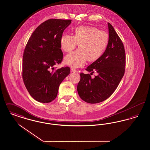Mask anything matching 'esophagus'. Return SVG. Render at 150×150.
<instances>
[{
	"mask_svg": "<svg viewBox=\"0 0 150 150\" xmlns=\"http://www.w3.org/2000/svg\"><path fill=\"white\" fill-rule=\"evenodd\" d=\"M77 71H77L76 70L74 69V68H71V72H75Z\"/></svg>",
	"mask_w": 150,
	"mask_h": 150,
	"instance_id": "esophagus-1",
	"label": "esophagus"
}]
</instances>
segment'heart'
I'll return each mask as SVG.
<instances>
[{
    "instance_id": "heart-1",
    "label": "heart",
    "mask_w": 150,
    "mask_h": 150,
    "mask_svg": "<svg viewBox=\"0 0 150 150\" xmlns=\"http://www.w3.org/2000/svg\"><path fill=\"white\" fill-rule=\"evenodd\" d=\"M108 42L109 35L106 31L93 26H79L74 30L73 36L64 34L61 38V47L65 52H71L78 44L79 48L66 56L64 62L72 67H79L86 60L94 62L103 55Z\"/></svg>"
}]
</instances>
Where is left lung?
<instances>
[{
    "label": "left lung",
    "mask_w": 150,
    "mask_h": 150,
    "mask_svg": "<svg viewBox=\"0 0 150 150\" xmlns=\"http://www.w3.org/2000/svg\"><path fill=\"white\" fill-rule=\"evenodd\" d=\"M109 42L106 50L100 59L86 70L91 74L96 71L94 79L90 74L81 72L77 90L80 97L87 103H97L107 99L119 86L125 67V51L121 39L113 26L108 23Z\"/></svg>",
    "instance_id": "1"
}]
</instances>
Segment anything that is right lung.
<instances>
[{
  "label": "right lung",
  "instance_id": "right-lung-1",
  "mask_svg": "<svg viewBox=\"0 0 150 150\" xmlns=\"http://www.w3.org/2000/svg\"><path fill=\"white\" fill-rule=\"evenodd\" d=\"M71 20L49 19L33 33L23 55L22 79L31 96L49 103L57 96L60 84L69 74V67L54 69L62 61L60 41Z\"/></svg>",
  "mask_w": 150,
  "mask_h": 150
}]
</instances>
